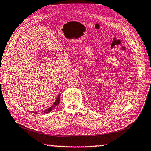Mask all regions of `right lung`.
Here are the masks:
<instances>
[{
	"label": "right lung",
	"instance_id": "right-lung-1",
	"mask_svg": "<svg viewBox=\"0 0 151 151\" xmlns=\"http://www.w3.org/2000/svg\"><path fill=\"white\" fill-rule=\"evenodd\" d=\"M60 100V94H58L57 98V99H56V100H55V102L53 103V104L52 105V106L50 107H49V108L47 109H45V111H44L43 113H50V112H51V111H52V109H53V108L55 107L56 106H57L59 104ZM33 113H37V112H33Z\"/></svg>",
	"mask_w": 151,
	"mask_h": 151
}]
</instances>
